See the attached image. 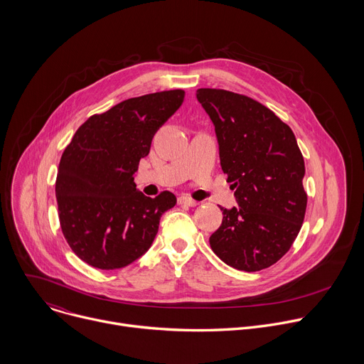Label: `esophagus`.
Wrapping results in <instances>:
<instances>
[{"label":"esophagus","instance_id":"esophagus-1","mask_svg":"<svg viewBox=\"0 0 364 364\" xmlns=\"http://www.w3.org/2000/svg\"><path fill=\"white\" fill-rule=\"evenodd\" d=\"M178 204H184V205H188V207H196L198 204V201L190 198L188 196H180L178 197Z\"/></svg>","mask_w":364,"mask_h":364}]
</instances>
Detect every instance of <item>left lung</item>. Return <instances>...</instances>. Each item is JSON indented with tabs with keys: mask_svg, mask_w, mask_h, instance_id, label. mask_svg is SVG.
Listing matches in <instances>:
<instances>
[{
	"mask_svg": "<svg viewBox=\"0 0 364 364\" xmlns=\"http://www.w3.org/2000/svg\"><path fill=\"white\" fill-rule=\"evenodd\" d=\"M196 96L215 125L220 166L237 203L220 207L223 222L210 246L235 269L269 268L292 246L306 209L305 166L295 135L245 95L203 87Z\"/></svg>",
	"mask_w": 364,
	"mask_h": 364,
	"instance_id": "1",
	"label": "left lung"
}]
</instances>
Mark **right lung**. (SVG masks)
Listing matches in <instances>:
<instances>
[{"label": "right lung", "mask_w": 364, "mask_h": 364, "mask_svg": "<svg viewBox=\"0 0 364 364\" xmlns=\"http://www.w3.org/2000/svg\"><path fill=\"white\" fill-rule=\"evenodd\" d=\"M184 90L127 99L90 117L66 146L56 178L60 228L72 250L97 269H119L152 245L177 198L144 196L134 183L151 141L181 107Z\"/></svg>", "instance_id": "1"}]
</instances>
